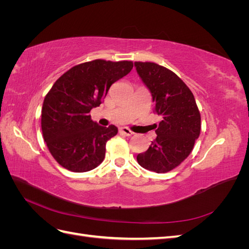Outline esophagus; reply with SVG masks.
Listing matches in <instances>:
<instances>
[{"label":"esophagus","mask_w":249,"mask_h":249,"mask_svg":"<svg viewBox=\"0 0 249 249\" xmlns=\"http://www.w3.org/2000/svg\"><path fill=\"white\" fill-rule=\"evenodd\" d=\"M119 132H120V134H123V135H125V136H132V135L134 134L130 129H127V127H120V130H119Z\"/></svg>","instance_id":"34e87169"}]
</instances>
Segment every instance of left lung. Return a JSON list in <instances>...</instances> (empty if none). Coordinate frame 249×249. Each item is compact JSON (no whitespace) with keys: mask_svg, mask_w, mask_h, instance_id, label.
<instances>
[{"mask_svg":"<svg viewBox=\"0 0 249 249\" xmlns=\"http://www.w3.org/2000/svg\"><path fill=\"white\" fill-rule=\"evenodd\" d=\"M137 73L152 93L155 111L162 117L156 124L157 138L146 152L138 154L140 166L157 173L172 170L192 152L200 133V114L191 90L177 74L153 62H135Z\"/></svg>","mask_w":249,"mask_h":249,"instance_id":"8db88e82","label":"left lung"}]
</instances>
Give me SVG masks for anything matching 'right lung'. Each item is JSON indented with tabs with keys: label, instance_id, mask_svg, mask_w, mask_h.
Here are the masks:
<instances>
[{
	"label": "right lung",
	"instance_id": "obj_1",
	"mask_svg": "<svg viewBox=\"0 0 249 249\" xmlns=\"http://www.w3.org/2000/svg\"><path fill=\"white\" fill-rule=\"evenodd\" d=\"M132 69V61L99 59L71 67L54 83L43 101L41 130L50 153L62 167L86 172L104 161L106 143L118 129L100 125L89 112Z\"/></svg>",
	"mask_w": 249,
	"mask_h": 249
}]
</instances>
